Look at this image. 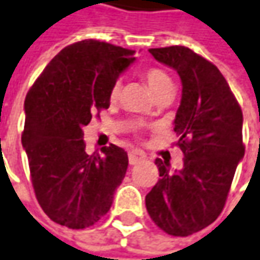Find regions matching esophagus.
I'll return each instance as SVG.
<instances>
[{"mask_svg":"<svg viewBox=\"0 0 260 260\" xmlns=\"http://www.w3.org/2000/svg\"><path fill=\"white\" fill-rule=\"evenodd\" d=\"M128 157H129L131 165H137V163H140V161L145 160V153L144 151H141V150H137V148H135V150H131Z\"/></svg>","mask_w":260,"mask_h":260,"instance_id":"34e87169","label":"esophagus"}]
</instances>
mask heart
<instances>
[{"instance_id":"b5f03b06","label":"heart","mask_w":260,"mask_h":260,"mask_svg":"<svg viewBox=\"0 0 260 260\" xmlns=\"http://www.w3.org/2000/svg\"><path fill=\"white\" fill-rule=\"evenodd\" d=\"M143 78L144 81L148 85V88L153 91V94L156 95L159 91L165 89L166 86L172 85V81L171 78L163 72V70L157 69V68H148V69L143 70ZM119 92H120V86H119V82H115L110 88V92H109V97L112 101H115L119 97Z\"/></svg>"}]
</instances>
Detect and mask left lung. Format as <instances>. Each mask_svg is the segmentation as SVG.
I'll use <instances>...</instances> for the list:
<instances>
[{"label":"left lung","mask_w":260,"mask_h":260,"mask_svg":"<svg viewBox=\"0 0 260 260\" xmlns=\"http://www.w3.org/2000/svg\"><path fill=\"white\" fill-rule=\"evenodd\" d=\"M148 51L182 82L174 131L184 165L171 172L168 161L156 159L160 179L145 196V207L166 234L187 237L210 225L225 206L244 156L243 112L219 69L205 57L181 45Z\"/></svg>","instance_id":"obj_1"}]
</instances>
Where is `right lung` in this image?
Segmentation results:
<instances>
[{"label":"right lung","instance_id":"obj_1","mask_svg":"<svg viewBox=\"0 0 260 260\" xmlns=\"http://www.w3.org/2000/svg\"><path fill=\"white\" fill-rule=\"evenodd\" d=\"M134 50L85 39L47 64L24 100L22 144L35 196L51 221L72 230L94 225L113 203L128 169L115 144L85 151L84 126L110 106V88L135 60Z\"/></svg>","mask_w":260,"mask_h":260}]
</instances>
